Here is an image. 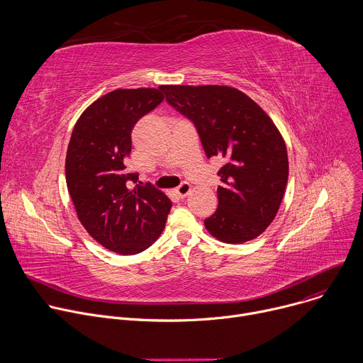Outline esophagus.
<instances>
[{
	"instance_id": "esophagus-1",
	"label": "esophagus",
	"mask_w": 363,
	"mask_h": 363,
	"mask_svg": "<svg viewBox=\"0 0 363 363\" xmlns=\"http://www.w3.org/2000/svg\"><path fill=\"white\" fill-rule=\"evenodd\" d=\"M191 189H192V188H191V185H189L188 182H182V184L175 189V192L178 194L179 198H185V196L191 192Z\"/></svg>"
}]
</instances>
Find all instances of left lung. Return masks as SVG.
I'll return each instance as SVG.
<instances>
[{
	"label": "left lung",
	"instance_id": "8db88e82",
	"mask_svg": "<svg viewBox=\"0 0 363 363\" xmlns=\"http://www.w3.org/2000/svg\"><path fill=\"white\" fill-rule=\"evenodd\" d=\"M171 106L189 118L208 158H220L218 208L203 221L227 244L257 238L273 223L289 178L286 142L260 105L235 87L164 86Z\"/></svg>",
	"mask_w": 363,
	"mask_h": 363
}]
</instances>
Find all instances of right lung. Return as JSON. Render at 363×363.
Masks as SVG:
<instances>
[{
  "label": "right lung",
  "mask_w": 363,
  "mask_h": 363,
  "mask_svg": "<svg viewBox=\"0 0 363 363\" xmlns=\"http://www.w3.org/2000/svg\"><path fill=\"white\" fill-rule=\"evenodd\" d=\"M158 89H116L103 94L77 119L66 155V184L77 218L105 248L138 254L160 238L171 199L152 186H133L129 174L135 123L164 100Z\"/></svg>",
  "instance_id": "obj_1"
}]
</instances>
